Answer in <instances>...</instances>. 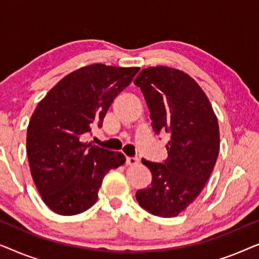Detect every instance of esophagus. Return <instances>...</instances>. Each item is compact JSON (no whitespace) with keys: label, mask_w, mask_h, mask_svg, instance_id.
<instances>
[{"label":"esophagus","mask_w":259,"mask_h":259,"mask_svg":"<svg viewBox=\"0 0 259 259\" xmlns=\"http://www.w3.org/2000/svg\"><path fill=\"white\" fill-rule=\"evenodd\" d=\"M138 162H139V160H138L137 158H127L126 159V165H128V166H136V165H138Z\"/></svg>","instance_id":"obj_1"}]
</instances>
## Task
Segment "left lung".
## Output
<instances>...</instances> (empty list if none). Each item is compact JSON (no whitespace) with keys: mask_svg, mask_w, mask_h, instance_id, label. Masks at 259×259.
<instances>
[{"mask_svg":"<svg viewBox=\"0 0 259 259\" xmlns=\"http://www.w3.org/2000/svg\"><path fill=\"white\" fill-rule=\"evenodd\" d=\"M134 84L143 92L154 132L169 136L164 164L141 160L152 173V185L138 191L137 200L152 214L176 217L210 178L219 153L218 119L205 92L183 70L148 67Z\"/></svg>","mask_w":259,"mask_h":259,"instance_id":"left-lung-1","label":"left lung"}]
</instances>
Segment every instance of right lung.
I'll return each instance as SVG.
<instances>
[{
	"label": "right lung",
	"instance_id": "obj_1",
	"mask_svg": "<svg viewBox=\"0 0 259 259\" xmlns=\"http://www.w3.org/2000/svg\"><path fill=\"white\" fill-rule=\"evenodd\" d=\"M139 67L84 66L59 81L38 102L27 130L30 173L45 204L61 215L88 210L102 179L125 164L120 152L83 139L102 121L113 100L132 82Z\"/></svg>",
	"mask_w": 259,
	"mask_h": 259
}]
</instances>
